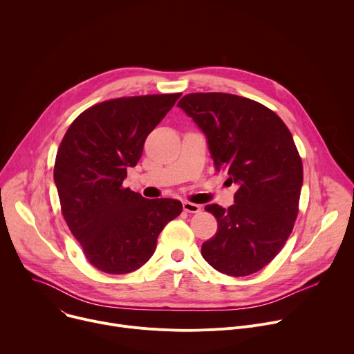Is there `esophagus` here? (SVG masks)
I'll list each match as a JSON object with an SVG mask.
<instances>
[{
  "mask_svg": "<svg viewBox=\"0 0 354 354\" xmlns=\"http://www.w3.org/2000/svg\"><path fill=\"white\" fill-rule=\"evenodd\" d=\"M183 210L187 213H200L201 206L196 203H190V201H183Z\"/></svg>",
  "mask_w": 354,
  "mask_h": 354,
  "instance_id": "esophagus-1",
  "label": "esophagus"
}]
</instances>
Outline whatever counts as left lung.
<instances>
[{
	"label": "left lung",
	"instance_id": "left-lung-1",
	"mask_svg": "<svg viewBox=\"0 0 354 354\" xmlns=\"http://www.w3.org/2000/svg\"><path fill=\"white\" fill-rule=\"evenodd\" d=\"M178 106L205 133L216 169L238 185L232 206H206L218 228L201 257L228 276L257 273L284 246L298 214L302 162L292 136L273 111L238 95L187 93Z\"/></svg>",
	"mask_w": 354,
	"mask_h": 354
}]
</instances>
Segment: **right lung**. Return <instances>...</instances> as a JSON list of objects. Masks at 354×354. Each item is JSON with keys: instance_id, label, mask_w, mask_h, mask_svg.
Listing matches in <instances>:
<instances>
[{"instance_id": "right-lung-1", "label": "right lung", "mask_w": 354, "mask_h": 354, "mask_svg": "<svg viewBox=\"0 0 354 354\" xmlns=\"http://www.w3.org/2000/svg\"><path fill=\"white\" fill-rule=\"evenodd\" d=\"M179 96L105 100L84 111L62 140L55 164L62 213L88 262L100 272L140 269L153 257L164 227L182 213L179 200H148L123 187L147 136Z\"/></svg>"}]
</instances>
